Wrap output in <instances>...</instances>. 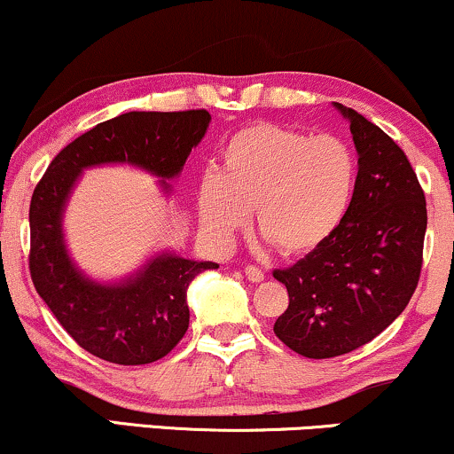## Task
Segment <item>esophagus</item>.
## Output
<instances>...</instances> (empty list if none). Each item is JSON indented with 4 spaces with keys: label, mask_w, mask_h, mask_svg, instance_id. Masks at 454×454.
<instances>
[{
    "label": "esophagus",
    "mask_w": 454,
    "mask_h": 454,
    "mask_svg": "<svg viewBox=\"0 0 454 454\" xmlns=\"http://www.w3.org/2000/svg\"><path fill=\"white\" fill-rule=\"evenodd\" d=\"M244 273H246V278H248L253 284H259V282H262V279H265V273H262L259 267H254V265L246 267Z\"/></svg>",
    "instance_id": "1"
}]
</instances>
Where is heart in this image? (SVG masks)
<instances>
[{"instance_id": "1", "label": "heart", "mask_w": 454, "mask_h": 454, "mask_svg": "<svg viewBox=\"0 0 454 454\" xmlns=\"http://www.w3.org/2000/svg\"><path fill=\"white\" fill-rule=\"evenodd\" d=\"M357 158L343 138L253 124L227 138L221 170L198 183V215L206 238L227 246L254 208L259 233L284 256L322 248L351 208Z\"/></svg>"}]
</instances>
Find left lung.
Segmentation results:
<instances>
[{
	"instance_id": "1",
	"label": "left lung",
	"mask_w": 454,
	"mask_h": 454,
	"mask_svg": "<svg viewBox=\"0 0 454 454\" xmlns=\"http://www.w3.org/2000/svg\"><path fill=\"white\" fill-rule=\"evenodd\" d=\"M333 105L349 121L357 151L354 201L322 248L273 271L290 299L273 333L313 360L366 345L406 309L427 229L423 189L404 151L362 114Z\"/></svg>"
}]
</instances>
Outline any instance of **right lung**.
I'll use <instances>...</instances> for the list:
<instances>
[{
    "label": "right lung",
    "mask_w": 454,
    "mask_h": 454,
    "mask_svg": "<svg viewBox=\"0 0 454 454\" xmlns=\"http://www.w3.org/2000/svg\"><path fill=\"white\" fill-rule=\"evenodd\" d=\"M210 120L204 109L117 115L67 145L33 192V286L75 343L100 360L138 366L170 354L189 328V284L218 265L161 250L130 276L111 282L90 278L67 248L63 221L73 189L88 168L132 166L158 178L170 195V181L183 172Z\"/></svg>",
    "instance_id": "add662e5"
}]
</instances>
